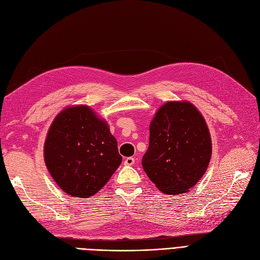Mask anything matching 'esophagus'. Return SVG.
Returning <instances> with one entry per match:
<instances>
[{
  "mask_svg": "<svg viewBox=\"0 0 260 260\" xmlns=\"http://www.w3.org/2000/svg\"><path fill=\"white\" fill-rule=\"evenodd\" d=\"M134 162H136V160H134V158L128 157V158L124 159V162L123 164H124V166H133Z\"/></svg>",
  "mask_w": 260,
  "mask_h": 260,
  "instance_id": "esophagus-1",
  "label": "esophagus"
}]
</instances>
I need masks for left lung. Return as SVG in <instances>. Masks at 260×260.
Masks as SVG:
<instances>
[{
	"instance_id": "1",
	"label": "left lung",
	"mask_w": 260,
	"mask_h": 260,
	"mask_svg": "<svg viewBox=\"0 0 260 260\" xmlns=\"http://www.w3.org/2000/svg\"><path fill=\"white\" fill-rule=\"evenodd\" d=\"M212 140L202 114L188 101H168L149 124V145L142 166L166 194L187 192L209 167Z\"/></svg>"
}]
</instances>
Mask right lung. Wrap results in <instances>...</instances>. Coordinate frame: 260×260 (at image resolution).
Instances as JSON below:
<instances>
[{
  "instance_id": "obj_1",
  "label": "right lung",
  "mask_w": 260,
  "mask_h": 260,
  "mask_svg": "<svg viewBox=\"0 0 260 260\" xmlns=\"http://www.w3.org/2000/svg\"><path fill=\"white\" fill-rule=\"evenodd\" d=\"M44 160L53 181L67 194L90 198L109 182L122 157L106 120L88 105H72L51 122Z\"/></svg>"
}]
</instances>
